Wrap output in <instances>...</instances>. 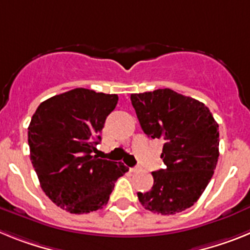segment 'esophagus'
I'll return each mask as SVG.
<instances>
[{
    "instance_id": "1",
    "label": "esophagus",
    "mask_w": 250,
    "mask_h": 250,
    "mask_svg": "<svg viewBox=\"0 0 250 250\" xmlns=\"http://www.w3.org/2000/svg\"><path fill=\"white\" fill-rule=\"evenodd\" d=\"M130 173H136L138 171V167H130Z\"/></svg>"
}]
</instances>
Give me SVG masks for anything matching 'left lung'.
Segmentation results:
<instances>
[{
  "label": "left lung",
  "instance_id": "obj_1",
  "mask_svg": "<svg viewBox=\"0 0 250 250\" xmlns=\"http://www.w3.org/2000/svg\"><path fill=\"white\" fill-rule=\"evenodd\" d=\"M143 131L164 141L167 169L152 171L154 185L138 193L146 210L171 215L194 205L210 182L219 158V126L200 101L173 91L131 94Z\"/></svg>",
  "mask_w": 250,
  "mask_h": 250
}]
</instances>
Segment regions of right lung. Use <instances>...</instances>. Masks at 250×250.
<instances>
[{
    "label": "right lung",
    "instance_id": "1",
    "mask_svg": "<svg viewBox=\"0 0 250 250\" xmlns=\"http://www.w3.org/2000/svg\"><path fill=\"white\" fill-rule=\"evenodd\" d=\"M118 95L70 90L40 104L28 126L30 158L40 185L57 207L74 214L107 204L129 167L94 155Z\"/></svg>",
    "mask_w": 250,
    "mask_h": 250
}]
</instances>
